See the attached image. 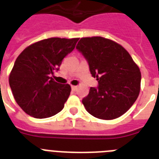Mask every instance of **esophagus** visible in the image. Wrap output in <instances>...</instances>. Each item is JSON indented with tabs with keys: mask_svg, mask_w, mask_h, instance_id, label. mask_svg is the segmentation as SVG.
I'll return each instance as SVG.
<instances>
[{
	"mask_svg": "<svg viewBox=\"0 0 159 159\" xmlns=\"http://www.w3.org/2000/svg\"><path fill=\"white\" fill-rule=\"evenodd\" d=\"M71 88H72V90H73V91H76V90H77V86H72Z\"/></svg>",
	"mask_w": 159,
	"mask_h": 159,
	"instance_id": "1",
	"label": "esophagus"
}]
</instances>
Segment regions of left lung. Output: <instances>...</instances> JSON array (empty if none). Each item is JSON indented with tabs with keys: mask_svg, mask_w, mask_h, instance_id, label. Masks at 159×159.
I'll return each instance as SVG.
<instances>
[{
	"mask_svg": "<svg viewBox=\"0 0 159 159\" xmlns=\"http://www.w3.org/2000/svg\"><path fill=\"white\" fill-rule=\"evenodd\" d=\"M76 48L87 61L98 87H90L82 99L96 118L113 120L125 114L137 100L141 75L133 58L121 45L100 36L82 38Z\"/></svg>",
	"mask_w": 159,
	"mask_h": 159,
	"instance_id": "1",
	"label": "left lung"
}]
</instances>
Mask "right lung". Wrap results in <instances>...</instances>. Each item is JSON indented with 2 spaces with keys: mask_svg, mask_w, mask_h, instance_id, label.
Wrapping results in <instances>:
<instances>
[{
  "mask_svg": "<svg viewBox=\"0 0 159 159\" xmlns=\"http://www.w3.org/2000/svg\"><path fill=\"white\" fill-rule=\"evenodd\" d=\"M79 39L50 38L34 43L18 57L9 75L16 102L29 116L43 119L64 108L71 87L52 79L62 60L74 49Z\"/></svg>",
  "mask_w": 159,
  "mask_h": 159,
  "instance_id": "obj_1",
  "label": "right lung"
}]
</instances>
